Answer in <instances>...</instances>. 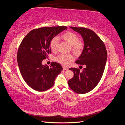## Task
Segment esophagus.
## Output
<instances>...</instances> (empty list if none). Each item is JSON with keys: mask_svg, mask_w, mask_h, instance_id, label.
Here are the masks:
<instances>
[{"mask_svg": "<svg viewBox=\"0 0 125 125\" xmlns=\"http://www.w3.org/2000/svg\"><path fill=\"white\" fill-rule=\"evenodd\" d=\"M63 70H65V71H67V70H68V68H67V67H65V66H63Z\"/></svg>", "mask_w": 125, "mask_h": 125, "instance_id": "esophagus-1", "label": "esophagus"}]
</instances>
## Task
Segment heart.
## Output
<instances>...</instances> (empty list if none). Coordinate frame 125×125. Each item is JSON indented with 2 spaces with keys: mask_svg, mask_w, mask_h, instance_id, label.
Instances as JSON below:
<instances>
[{
  "mask_svg": "<svg viewBox=\"0 0 125 125\" xmlns=\"http://www.w3.org/2000/svg\"><path fill=\"white\" fill-rule=\"evenodd\" d=\"M62 38L71 45V49L75 53H81L83 49V44L82 42L79 41V37L74 32L68 31L63 33L62 35ZM59 39L57 37L52 38L50 42V47L52 51L57 50ZM74 57L71 54H61L55 58L57 62L64 66L68 65L71 61L73 60Z\"/></svg>",
  "mask_w": 125,
  "mask_h": 125,
  "instance_id": "obj_1",
  "label": "heart"
}]
</instances>
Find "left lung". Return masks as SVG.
Returning <instances> with one entry per match:
<instances>
[{
    "instance_id": "obj_1",
    "label": "left lung",
    "mask_w": 125,
    "mask_h": 125,
    "mask_svg": "<svg viewBox=\"0 0 125 125\" xmlns=\"http://www.w3.org/2000/svg\"><path fill=\"white\" fill-rule=\"evenodd\" d=\"M70 27L82 37L83 49L75 62L85 67L81 72L76 68L69 69L73 72L74 76L68 80V85L74 92L83 94L93 90L100 81L106 65L107 51L104 43L92 30Z\"/></svg>"
}]
</instances>
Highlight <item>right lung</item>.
<instances>
[{"label": "right lung", "mask_w": 125, "mask_h": 125, "mask_svg": "<svg viewBox=\"0 0 125 125\" xmlns=\"http://www.w3.org/2000/svg\"><path fill=\"white\" fill-rule=\"evenodd\" d=\"M67 29L65 26L35 29L22 41L17 54L18 66L25 82L33 89L38 91L49 89L62 70L59 63L53 62L49 66L42 62L51 53L50 42L52 38Z\"/></svg>", "instance_id": "obj_1"}]
</instances>
